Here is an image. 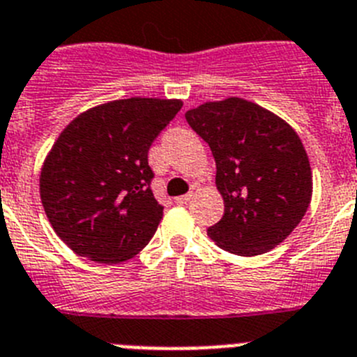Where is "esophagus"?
<instances>
[{
    "instance_id": "1",
    "label": "esophagus",
    "mask_w": 357,
    "mask_h": 357,
    "mask_svg": "<svg viewBox=\"0 0 357 357\" xmlns=\"http://www.w3.org/2000/svg\"><path fill=\"white\" fill-rule=\"evenodd\" d=\"M191 198H193V193H188V195H182V197H176L175 202L176 204H188Z\"/></svg>"
}]
</instances>
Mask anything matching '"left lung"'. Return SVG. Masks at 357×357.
<instances>
[{"label":"left lung","mask_w":357,"mask_h":357,"mask_svg":"<svg viewBox=\"0 0 357 357\" xmlns=\"http://www.w3.org/2000/svg\"><path fill=\"white\" fill-rule=\"evenodd\" d=\"M185 121L213 151L225 202L223 218L207 236L236 255H259L284 241L313 195V173L296 132L236 96L188 110Z\"/></svg>","instance_id":"obj_1"}]
</instances>
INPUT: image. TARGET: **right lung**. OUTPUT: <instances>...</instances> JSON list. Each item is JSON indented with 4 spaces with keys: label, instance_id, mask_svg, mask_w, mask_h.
I'll return each instance as SVG.
<instances>
[{
    "label": "right lung",
    "instance_id": "1",
    "mask_svg": "<svg viewBox=\"0 0 357 357\" xmlns=\"http://www.w3.org/2000/svg\"><path fill=\"white\" fill-rule=\"evenodd\" d=\"M181 100L127 98L85 110L62 130L40 169V200L56 236L82 257L121 263L162 220L148 150Z\"/></svg>",
    "mask_w": 357,
    "mask_h": 357
}]
</instances>
